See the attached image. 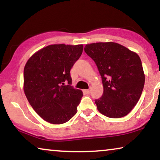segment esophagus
Segmentation results:
<instances>
[{
  "mask_svg": "<svg viewBox=\"0 0 160 160\" xmlns=\"http://www.w3.org/2000/svg\"><path fill=\"white\" fill-rule=\"evenodd\" d=\"M91 88L86 89V90H84V92L86 93H87V94H89V93H91Z\"/></svg>",
  "mask_w": 160,
  "mask_h": 160,
  "instance_id": "34e87169",
  "label": "esophagus"
}]
</instances>
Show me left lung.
Returning a JSON list of instances; mask_svg holds the SVG:
<instances>
[{
	"label": "left lung",
	"mask_w": 160,
	"mask_h": 160,
	"mask_svg": "<svg viewBox=\"0 0 160 160\" xmlns=\"http://www.w3.org/2000/svg\"><path fill=\"white\" fill-rule=\"evenodd\" d=\"M84 50L95 62L103 84V94L95 99L98 110L112 118L127 116L138 103L144 87L140 57L115 42L86 44Z\"/></svg>",
	"instance_id": "8db88e82"
}]
</instances>
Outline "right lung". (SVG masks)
Here are the masks:
<instances>
[{
    "label": "right lung",
    "mask_w": 160,
    "mask_h": 160,
    "mask_svg": "<svg viewBox=\"0 0 160 160\" xmlns=\"http://www.w3.org/2000/svg\"><path fill=\"white\" fill-rule=\"evenodd\" d=\"M82 49V44L47 46L25 66V94L36 112L49 123L61 124L77 113L82 92L71 86L70 70Z\"/></svg>",
    "instance_id": "right-lung-1"
}]
</instances>
